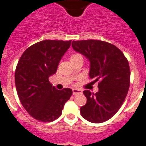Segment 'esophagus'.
Returning a JSON list of instances; mask_svg holds the SVG:
<instances>
[{
  "label": "esophagus",
  "mask_w": 146,
  "mask_h": 146,
  "mask_svg": "<svg viewBox=\"0 0 146 146\" xmlns=\"http://www.w3.org/2000/svg\"><path fill=\"white\" fill-rule=\"evenodd\" d=\"M82 91L80 90V89H73V96H76V95H77L79 93H81Z\"/></svg>",
  "instance_id": "obj_1"
}]
</instances>
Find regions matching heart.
<instances>
[{"label":"heart","mask_w":146,"mask_h":146,"mask_svg":"<svg viewBox=\"0 0 146 146\" xmlns=\"http://www.w3.org/2000/svg\"><path fill=\"white\" fill-rule=\"evenodd\" d=\"M79 58L83 60V57H82V56L80 54H73L71 56L70 60H73L74 59H79Z\"/></svg>","instance_id":"1"}]
</instances>
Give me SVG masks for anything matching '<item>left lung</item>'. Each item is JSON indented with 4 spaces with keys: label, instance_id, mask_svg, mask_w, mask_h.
Instances as JSON below:
<instances>
[{
    "label": "left lung",
    "instance_id": "1",
    "mask_svg": "<svg viewBox=\"0 0 146 146\" xmlns=\"http://www.w3.org/2000/svg\"><path fill=\"white\" fill-rule=\"evenodd\" d=\"M72 47L89 60V77L98 82L96 94L83 92L87 102L80 108L81 115L89 122H104L117 112L127 95L130 80L128 60L115 45L103 41H73Z\"/></svg>",
    "mask_w": 146,
    "mask_h": 146
}]
</instances>
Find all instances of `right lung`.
Wrapping results in <instances>:
<instances>
[{"instance_id": "1", "label": "right lung", "mask_w": 146, "mask_h": 146, "mask_svg": "<svg viewBox=\"0 0 146 146\" xmlns=\"http://www.w3.org/2000/svg\"><path fill=\"white\" fill-rule=\"evenodd\" d=\"M70 41L44 40L26 49L15 71V84L21 104L33 117L51 122L61 115L73 91L57 90L48 78L57 72L62 57L70 47Z\"/></svg>"}]
</instances>
